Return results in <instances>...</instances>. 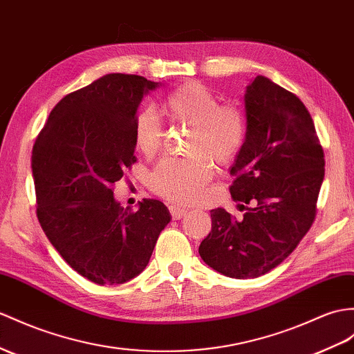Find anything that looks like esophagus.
Wrapping results in <instances>:
<instances>
[{
  "instance_id": "1",
  "label": "esophagus",
  "mask_w": 354,
  "mask_h": 354,
  "mask_svg": "<svg viewBox=\"0 0 354 354\" xmlns=\"http://www.w3.org/2000/svg\"><path fill=\"white\" fill-rule=\"evenodd\" d=\"M169 213H171L172 219L178 221V219H182L185 216V214L187 213V210L186 209H180V207H177V205H169Z\"/></svg>"
}]
</instances>
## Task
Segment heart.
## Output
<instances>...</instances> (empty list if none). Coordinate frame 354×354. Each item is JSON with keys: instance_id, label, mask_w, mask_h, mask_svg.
I'll list each match as a JSON object with an SVG mask.
<instances>
[{"instance_id": "obj_1", "label": "heart", "mask_w": 354, "mask_h": 354, "mask_svg": "<svg viewBox=\"0 0 354 354\" xmlns=\"http://www.w3.org/2000/svg\"><path fill=\"white\" fill-rule=\"evenodd\" d=\"M171 124L191 127L187 158L160 160L149 177L154 194L177 204H191L201 198L213 177L212 159L219 167L230 165L246 142L248 126L243 111L232 103H219L216 94L201 82L189 81L172 90L162 103ZM165 129L150 109L136 114L133 123L135 147L153 158L162 149Z\"/></svg>"}]
</instances>
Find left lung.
<instances>
[{
  "label": "left lung",
  "instance_id": "8db88e82",
  "mask_svg": "<svg viewBox=\"0 0 354 354\" xmlns=\"http://www.w3.org/2000/svg\"><path fill=\"white\" fill-rule=\"evenodd\" d=\"M245 108L248 135L230 192L249 207L242 219L212 210V231L198 249L207 266L237 279L261 277L295 251L315 221L324 178L320 140L296 94L257 76Z\"/></svg>",
  "mask_w": 354,
  "mask_h": 354
}]
</instances>
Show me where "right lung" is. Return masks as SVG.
Returning a JSON list of instances; mask_svg holds the SVG:
<instances>
[{
	"label": "right lung",
	"instance_id": "add662e5",
	"mask_svg": "<svg viewBox=\"0 0 354 354\" xmlns=\"http://www.w3.org/2000/svg\"><path fill=\"white\" fill-rule=\"evenodd\" d=\"M156 87L138 75L102 76L59 100L34 142L40 227L63 260L99 286L138 277L171 221L159 200L145 198L133 212L112 192L136 162V109Z\"/></svg>",
	"mask_w": 354,
	"mask_h": 354
}]
</instances>
